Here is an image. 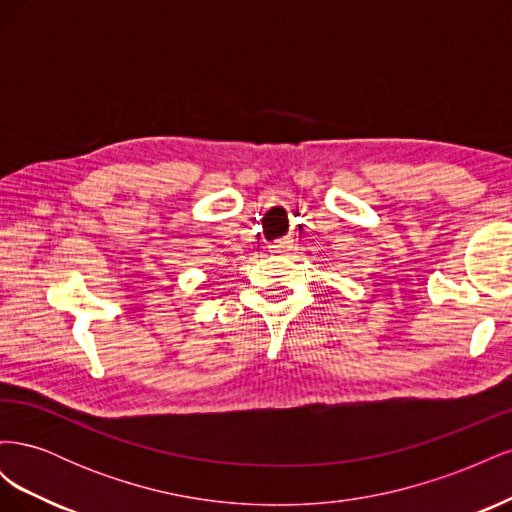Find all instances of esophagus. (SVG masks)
Returning <instances> with one entry per match:
<instances>
[{"label":"esophagus","mask_w":512,"mask_h":512,"mask_svg":"<svg viewBox=\"0 0 512 512\" xmlns=\"http://www.w3.org/2000/svg\"><path fill=\"white\" fill-rule=\"evenodd\" d=\"M269 252L277 254V256H290L294 252V241L292 239H280V241H273L269 245Z\"/></svg>","instance_id":"esophagus-1"}]
</instances>
